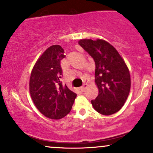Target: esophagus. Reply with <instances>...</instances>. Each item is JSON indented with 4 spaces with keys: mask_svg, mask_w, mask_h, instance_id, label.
Masks as SVG:
<instances>
[{
    "mask_svg": "<svg viewBox=\"0 0 153 153\" xmlns=\"http://www.w3.org/2000/svg\"><path fill=\"white\" fill-rule=\"evenodd\" d=\"M87 86H88V85L86 84V83H84V84H83V86H82L80 88V90H81V91H84L85 89H86V88H87Z\"/></svg>",
    "mask_w": 153,
    "mask_h": 153,
    "instance_id": "1",
    "label": "esophagus"
}]
</instances>
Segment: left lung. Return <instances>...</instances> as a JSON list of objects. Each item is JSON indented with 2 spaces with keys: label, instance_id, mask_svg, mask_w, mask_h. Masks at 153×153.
<instances>
[{
  "label": "left lung",
  "instance_id": "obj_1",
  "mask_svg": "<svg viewBox=\"0 0 153 153\" xmlns=\"http://www.w3.org/2000/svg\"><path fill=\"white\" fill-rule=\"evenodd\" d=\"M78 43L95 62V83L99 93L91 101V105L100 114L117 113L131 90V75L125 61L115 48L103 39H83Z\"/></svg>",
  "mask_w": 153,
  "mask_h": 153
}]
</instances>
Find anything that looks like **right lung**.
I'll list each match as a JSON object with an SVG mask.
<instances>
[{
  "label": "right lung",
  "mask_w": 153,
  "mask_h": 153,
  "mask_svg": "<svg viewBox=\"0 0 153 153\" xmlns=\"http://www.w3.org/2000/svg\"><path fill=\"white\" fill-rule=\"evenodd\" d=\"M64 57L60 45L51 46L37 59L30 73L32 100L40 113L51 120H60L68 114L77 96L60 81V62Z\"/></svg>",
  "instance_id": "obj_1"
}]
</instances>
